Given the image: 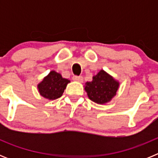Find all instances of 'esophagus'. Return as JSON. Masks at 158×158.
<instances>
[{
  "instance_id": "34e87169",
  "label": "esophagus",
  "mask_w": 158,
  "mask_h": 158,
  "mask_svg": "<svg viewBox=\"0 0 158 158\" xmlns=\"http://www.w3.org/2000/svg\"><path fill=\"white\" fill-rule=\"evenodd\" d=\"M73 80L75 81L82 82L83 81V77L81 76H74L73 77Z\"/></svg>"
}]
</instances>
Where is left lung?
Here are the masks:
<instances>
[{"label":"left lung","instance_id":"obj_1","mask_svg":"<svg viewBox=\"0 0 158 158\" xmlns=\"http://www.w3.org/2000/svg\"><path fill=\"white\" fill-rule=\"evenodd\" d=\"M119 85L118 81L104 69H100L93 77V81L86 82L84 87L89 100L96 104H105L116 95Z\"/></svg>","mask_w":158,"mask_h":158}]
</instances>
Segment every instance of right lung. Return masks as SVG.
Wrapping results in <instances>:
<instances>
[{"mask_svg": "<svg viewBox=\"0 0 158 158\" xmlns=\"http://www.w3.org/2000/svg\"><path fill=\"white\" fill-rule=\"evenodd\" d=\"M70 81L63 78L61 73L51 70L37 85L39 93L48 100H54L62 96Z\"/></svg>", "mask_w": 158, "mask_h": 158, "instance_id": "right-lung-1", "label": "right lung"}]
</instances>
